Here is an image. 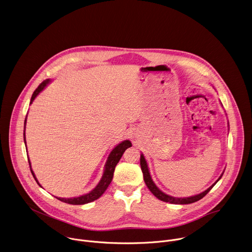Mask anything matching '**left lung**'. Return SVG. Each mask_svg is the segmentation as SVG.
I'll return each mask as SVG.
<instances>
[{
  "instance_id": "left-lung-1",
  "label": "left lung",
  "mask_w": 252,
  "mask_h": 252,
  "mask_svg": "<svg viewBox=\"0 0 252 252\" xmlns=\"http://www.w3.org/2000/svg\"><path fill=\"white\" fill-rule=\"evenodd\" d=\"M140 166H141V170H142V173H143V179H144V182L147 186V188L149 189V190L159 199V200H162L164 202H169V203H172V204H190V203H193V202H196L198 200H200L201 198H203L211 189L212 188L219 182V180L222 178L223 174L220 176V178L209 188L207 189L205 191L197 194V195H194V196H190V197H185V198H182V197H174V196H171V195H168L166 193H164L162 190H160L157 186L154 184V182L152 181L151 179V176H150V173H149V169H148V165H147V162L143 156V154L140 155Z\"/></svg>"
}]
</instances>
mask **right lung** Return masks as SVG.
Masks as SVG:
<instances>
[{"instance_id":"1","label":"right lung","mask_w":252,"mask_h":252,"mask_svg":"<svg viewBox=\"0 0 252 252\" xmlns=\"http://www.w3.org/2000/svg\"><path fill=\"white\" fill-rule=\"evenodd\" d=\"M50 82V79H46L44 80L36 89L35 91L33 92L32 94V97H31V100H30V105L32 104V102L34 101V99L37 97V95L47 86V84ZM27 117V116H26ZM25 125H26V118H25V121H24V130H23V139H24V143L26 145V141H25ZM131 146V142L129 140H125L123 142H121L120 144H118L110 153L109 157H108V160L105 164V170H104V174L99 182V184L95 187V189H93L90 192L84 194V195H81V196H78V197H71V198H61V197H57L59 200L64 202V203H67V204H71V205H82V204H86V203H89V202H92L96 199H98L104 192L105 190L108 189L109 185L111 184L112 180H113V176H114V171H115V168L117 166V164L119 163L120 159L122 158L124 152ZM28 163H29V167H30V170H31V173L33 175V178L35 179V181L37 182V184L41 187V185L38 183L32 169H31V164H30V161L28 160ZM42 188V187H41Z\"/></svg>"}]
</instances>
